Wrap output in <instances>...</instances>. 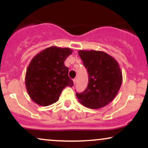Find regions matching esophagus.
<instances>
[{
	"mask_svg": "<svg viewBox=\"0 0 148 148\" xmlns=\"http://www.w3.org/2000/svg\"><path fill=\"white\" fill-rule=\"evenodd\" d=\"M76 81H77V78H74V79H73V82H74V84H76Z\"/></svg>",
	"mask_w": 148,
	"mask_h": 148,
	"instance_id": "1",
	"label": "esophagus"
}]
</instances>
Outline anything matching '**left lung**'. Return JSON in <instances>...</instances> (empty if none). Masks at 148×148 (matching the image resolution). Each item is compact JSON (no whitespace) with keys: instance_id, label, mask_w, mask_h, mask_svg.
<instances>
[{"instance_id":"left-lung-1","label":"left lung","mask_w":148,"mask_h":148,"mask_svg":"<svg viewBox=\"0 0 148 148\" xmlns=\"http://www.w3.org/2000/svg\"><path fill=\"white\" fill-rule=\"evenodd\" d=\"M78 53L87 69L89 83L85 91L76 95L88 108H102L113 101L121 87L120 65L114 58L101 51L79 50Z\"/></svg>"}]
</instances>
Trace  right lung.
<instances>
[{"label": "right lung", "mask_w": 148, "mask_h": 148, "mask_svg": "<svg viewBox=\"0 0 148 148\" xmlns=\"http://www.w3.org/2000/svg\"><path fill=\"white\" fill-rule=\"evenodd\" d=\"M72 52L69 48L52 46L33 57L26 69L25 84L34 102L43 106L53 104L64 88L74 86L64 63Z\"/></svg>", "instance_id": "right-lung-1"}]
</instances>
